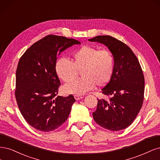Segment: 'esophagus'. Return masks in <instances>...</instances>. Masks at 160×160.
I'll return each instance as SVG.
<instances>
[{
	"label": "esophagus",
	"mask_w": 160,
	"mask_h": 160,
	"mask_svg": "<svg viewBox=\"0 0 160 160\" xmlns=\"http://www.w3.org/2000/svg\"><path fill=\"white\" fill-rule=\"evenodd\" d=\"M74 98H75V99L76 100H80V99H82V98H83V96H80V95H74Z\"/></svg>",
	"instance_id": "esophagus-1"
}]
</instances>
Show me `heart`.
<instances>
[{"instance_id":"heart-1","label":"heart","mask_w":160,"mask_h":160,"mask_svg":"<svg viewBox=\"0 0 160 160\" xmlns=\"http://www.w3.org/2000/svg\"><path fill=\"white\" fill-rule=\"evenodd\" d=\"M115 60L110 50L98 49L92 46H82L74 51L72 61L60 58L55 64L57 76L65 82L72 81L81 71L82 78L67 84L66 93L80 95L90 91L96 85L105 86L112 78Z\"/></svg>"}]
</instances>
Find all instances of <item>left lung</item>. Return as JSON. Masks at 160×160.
<instances>
[{
  "label": "left lung",
  "instance_id": "left-lung-1",
  "mask_svg": "<svg viewBox=\"0 0 160 160\" xmlns=\"http://www.w3.org/2000/svg\"><path fill=\"white\" fill-rule=\"evenodd\" d=\"M89 40L105 44L115 60L112 78L102 89L108 99L98 100L94 120L106 130H123L135 120L143 104L145 80L142 67L131 48L122 41L110 36H97Z\"/></svg>",
  "mask_w": 160,
  "mask_h": 160
}]
</instances>
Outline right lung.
<instances>
[{
	"label": "right lung",
	"instance_id": "1",
	"mask_svg": "<svg viewBox=\"0 0 160 160\" xmlns=\"http://www.w3.org/2000/svg\"><path fill=\"white\" fill-rule=\"evenodd\" d=\"M79 41L49 34L34 43L20 57L16 72L15 98L29 125L48 132L68 119L76 101L70 94L58 96L60 82L55 71L57 56Z\"/></svg>",
	"mask_w": 160,
	"mask_h": 160
}]
</instances>
